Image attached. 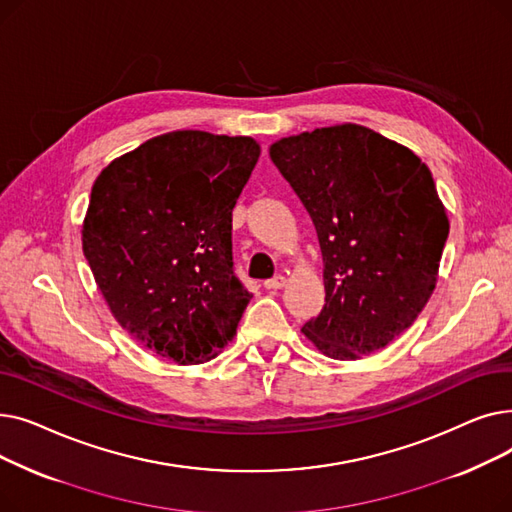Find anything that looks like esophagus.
Segmentation results:
<instances>
[{"instance_id": "obj_1", "label": "esophagus", "mask_w": 512, "mask_h": 512, "mask_svg": "<svg viewBox=\"0 0 512 512\" xmlns=\"http://www.w3.org/2000/svg\"><path fill=\"white\" fill-rule=\"evenodd\" d=\"M284 284H286V278H284V276H276V278H272V280H265V282H263V286H265L267 290H280V288H284Z\"/></svg>"}]
</instances>
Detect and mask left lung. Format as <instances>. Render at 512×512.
Masks as SVG:
<instances>
[{
    "label": "left lung",
    "instance_id": "obj_1",
    "mask_svg": "<svg viewBox=\"0 0 512 512\" xmlns=\"http://www.w3.org/2000/svg\"><path fill=\"white\" fill-rule=\"evenodd\" d=\"M270 157L324 257L326 305L303 334L338 361L380 351L438 282L450 224L432 172L409 147L351 122L284 137Z\"/></svg>",
    "mask_w": 512,
    "mask_h": 512
}]
</instances>
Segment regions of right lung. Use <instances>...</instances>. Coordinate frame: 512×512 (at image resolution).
Returning <instances> with one entry per match:
<instances>
[{"label":"right lung","mask_w":512,"mask_h":512,"mask_svg":"<svg viewBox=\"0 0 512 512\" xmlns=\"http://www.w3.org/2000/svg\"><path fill=\"white\" fill-rule=\"evenodd\" d=\"M251 137L174 130L105 166L83 253L118 324L178 365L218 357L253 294L232 270V209L257 159Z\"/></svg>","instance_id":"right-lung-1"}]
</instances>
